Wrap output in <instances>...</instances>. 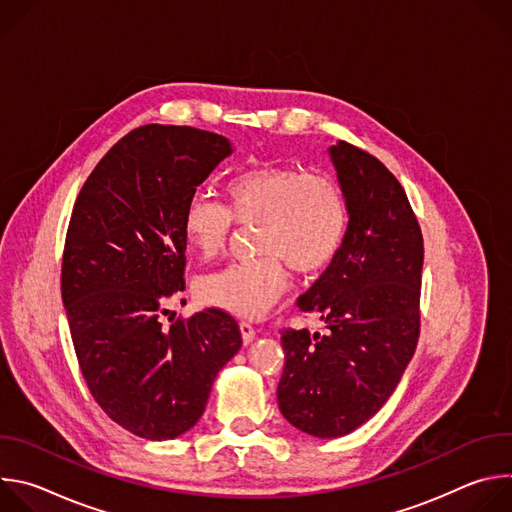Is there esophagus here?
Here are the masks:
<instances>
[{
    "mask_svg": "<svg viewBox=\"0 0 512 512\" xmlns=\"http://www.w3.org/2000/svg\"><path fill=\"white\" fill-rule=\"evenodd\" d=\"M239 330H241V338H243V344H249V342H253V338H255V328H253L251 324H247V322H241V324H239Z\"/></svg>",
    "mask_w": 512,
    "mask_h": 512,
    "instance_id": "esophagus-1",
    "label": "esophagus"
}]
</instances>
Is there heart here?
I'll list each match as a JSON object with an SVG mask.
<instances>
[{
	"mask_svg": "<svg viewBox=\"0 0 512 512\" xmlns=\"http://www.w3.org/2000/svg\"><path fill=\"white\" fill-rule=\"evenodd\" d=\"M225 192L231 208L200 192L188 198L182 216L186 243L212 259L225 251L239 221L261 225L255 247L263 257L204 275L198 296L231 316L257 320L287 294L283 261L310 275L338 257L348 233V202L334 178L275 164L237 172Z\"/></svg>",
	"mask_w": 512,
	"mask_h": 512,
	"instance_id": "heart-1",
	"label": "heart"
}]
</instances>
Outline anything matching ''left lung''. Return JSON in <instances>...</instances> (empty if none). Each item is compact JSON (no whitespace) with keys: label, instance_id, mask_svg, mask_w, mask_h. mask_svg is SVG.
I'll return each mask as SVG.
<instances>
[{"label":"left lung","instance_id":"1","mask_svg":"<svg viewBox=\"0 0 512 512\" xmlns=\"http://www.w3.org/2000/svg\"><path fill=\"white\" fill-rule=\"evenodd\" d=\"M348 202L338 257L298 300L326 334L283 330L281 415L322 440L367 423L397 389L419 338L423 237L405 190L371 154L328 148Z\"/></svg>","mask_w":512,"mask_h":512}]
</instances>
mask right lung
Listing matches in <instances>:
<instances>
[{
	"label": "right lung",
	"instance_id": "1",
	"mask_svg": "<svg viewBox=\"0 0 512 512\" xmlns=\"http://www.w3.org/2000/svg\"><path fill=\"white\" fill-rule=\"evenodd\" d=\"M231 154L218 133L137 127L97 164L72 208L60 287L79 367L103 411L145 440L194 427L243 342L223 310L170 330L160 322L184 289V206Z\"/></svg>",
	"mask_w": 512,
	"mask_h": 512
}]
</instances>
